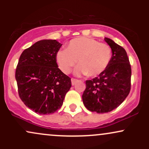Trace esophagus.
<instances>
[{"label": "esophagus", "mask_w": 149, "mask_h": 149, "mask_svg": "<svg viewBox=\"0 0 149 149\" xmlns=\"http://www.w3.org/2000/svg\"><path fill=\"white\" fill-rule=\"evenodd\" d=\"M77 82H78V80L76 79V78H71V84H72V85H74Z\"/></svg>", "instance_id": "34e87169"}]
</instances>
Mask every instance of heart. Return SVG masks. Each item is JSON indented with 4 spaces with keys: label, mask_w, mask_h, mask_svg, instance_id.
<instances>
[{
    "label": "heart",
    "mask_w": 149,
    "mask_h": 149,
    "mask_svg": "<svg viewBox=\"0 0 149 149\" xmlns=\"http://www.w3.org/2000/svg\"><path fill=\"white\" fill-rule=\"evenodd\" d=\"M111 57V49L105 43L86 37H80L70 40L66 49L56 54L59 69L63 73H69L76 64V76L88 73L89 76H97L107 69Z\"/></svg>",
    "instance_id": "1"
}]
</instances>
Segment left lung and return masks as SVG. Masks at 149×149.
<instances>
[{
  "mask_svg": "<svg viewBox=\"0 0 149 149\" xmlns=\"http://www.w3.org/2000/svg\"><path fill=\"white\" fill-rule=\"evenodd\" d=\"M112 50L110 62L104 71L92 80H86L83 94L85 107L97 113L110 112L119 107L131 89V65L123 47L105 38Z\"/></svg>",
  "mask_w": 149,
  "mask_h": 149,
  "instance_id": "1",
  "label": "left lung"
}]
</instances>
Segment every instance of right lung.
<instances>
[{
    "mask_svg": "<svg viewBox=\"0 0 149 149\" xmlns=\"http://www.w3.org/2000/svg\"><path fill=\"white\" fill-rule=\"evenodd\" d=\"M62 44L39 40L25 49L19 59L15 78L24 104L38 114H52L63 104L71 87V78L58 68L56 54Z\"/></svg>",
    "mask_w": 149,
    "mask_h": 149,
    "instance_id": "1",
    "label": "right lung"
}]
</instances>
